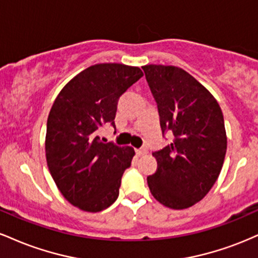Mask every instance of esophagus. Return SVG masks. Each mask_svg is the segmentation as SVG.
<instances>
[{"instance_id": "esophagus-1", "label": "esophagus", "mask_w": 258, "mask_h": 258, "mask_svg": "<svg viewBox=\"0 0 258 258\" xmlns=\"http://www.w3.org/2000/svg\"><path fill=\"white\" fill-rule=\"evenodd\" d=\"M136 153H137V155H139V156L146 155V154H148V149H147V148H142V149L136 150Z\"/></svg>"}]
</instances>
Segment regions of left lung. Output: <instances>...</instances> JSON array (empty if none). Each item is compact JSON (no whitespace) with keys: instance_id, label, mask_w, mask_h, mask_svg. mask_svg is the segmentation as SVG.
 Segmentation results:
<instances>
[{"instance_id":"8db88e82","label":"left lung","mask_w":258,"mask_h":258,"mask_svg":"<svg viewBox=\"0 0 258 258\" xmlns=\"http://www.w3.org/2000/svg\"><path fill=\"white\" fill-rule=\"evenodd\" d=\"M143 68L158 103L162 132L172 143L153 153L156 172L148 176L150 193L174 210L195 205L217 180L227 152L221 106L206 87L182 68L149 64Z\"/></svg>"}]
</instances>
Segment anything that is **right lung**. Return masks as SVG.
I'll return each instance as SVG.
<instances>
[{"label": "right lung", "mask_w": 258, "mask_h": 258, "mask_svg": "<svg viewBox=\"0 0 258 258\" xmlns=\"http://www.w3.org/2000/svg\"><path fill=\"white\" fill-rule=\"evenodd\" d=\"M143 76L138 67L100 63L82 70L61 88L47 120V166L61 195L86 212H99L119 197L132 147L103 143L97 131L111 122L119 98Z\"/></svg>", "instance_id": "1"}]
</instances>
